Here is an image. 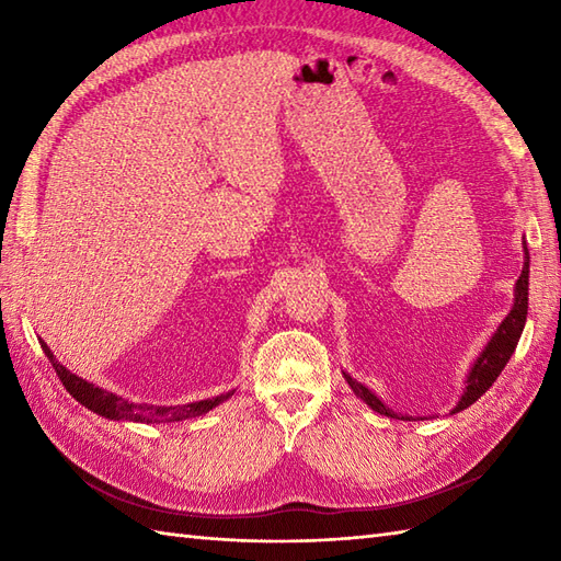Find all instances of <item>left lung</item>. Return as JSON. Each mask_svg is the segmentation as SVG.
Returning a JSON list of instances; mask_svg holds the SVG:
<instances>
[{"label": "left lung", "instance_id": "obj_1", "mask_svg": "<svg viewBox=\"0 0 561 561\" xmlns=\"http://www.w3.org/2000/svg\"><path fill=\"white\" fill-rule=\"evenodd\" d=\"M523 250H526V262H523V272H520V277L516 282V289H514V308H511V313L504 318V323L496 328L494 337L486 342V347L478 356V362L472 364L470 374H468V386H465L458 404H456V408H453V414L465 410V408H470L474 400L482 398L484 392L492 388L496 376L504 371V366L508 364L511 354L516 352V344L520 340L523 328H526V316H528V272H530L528 267H530V255H528L526 243H523ZM344 378H347V383L354 390V396L362 398L374 412L386 414V416H390V420H404V422L412 420V416H408V414H398V412H392L390 408H386V404L380 402L371 390H368L366 386H362L359 380H354L350 374H344Z\"/></svg>", "mask_w": 561, "mask_h": 561}]
</instances>
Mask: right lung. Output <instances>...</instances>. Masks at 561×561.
<instances>
[{"instance_id":"right-lung-1","label":"right lung","mask_w":561,"mask_h":561,"mask_svg":"<svg viewBox=\"0 0 561 561\" xmlns=\"http://www.w3.org/2000/svg\"><path fill=\"white\" fill-rule=\"evenodd\" d=\"M41 347L45 352L47 359H50L53 368L57 371L59 380H62V386L69 390V396L75 398L77 402H81L83 408H89L91 412H96L105 420H117V422H145V424H153V422H183L190 420V416H199L209 412L211 408H217L224 400H229L233 396L231 392H226V396H217V398H209V400H199V402H187V404H171V408H157V404H137V402H129L121 396H113V392L96 388L89 380H83L79 376H75L71 371L59 364L55 359V354L50 352L45 342H41Z\"/></svg>"}]
</instances>
